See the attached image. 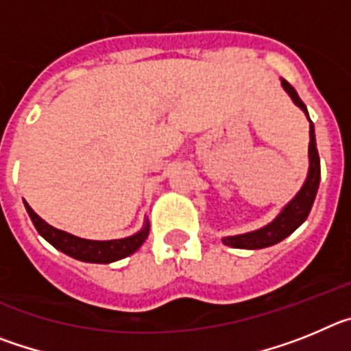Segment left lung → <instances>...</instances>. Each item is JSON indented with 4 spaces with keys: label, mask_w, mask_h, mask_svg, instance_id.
<instances>
[{
    "label": "left lung",
    "mask_w": 351,
    "mask_h": 351,
    "mask_svg": "<svg viewBox=\"0 0 351 351\" xmlns=\"http://www.w3.org/2000/svg\"><path fill=\"white\" fill-rule=\"evenodd\" d=\"M281 86L290 95L293 104L302 108L304 114L309 119L308 108H306L304 101L299 98L295 89L291 88L285 79H281ZM318 186H320V156H318V149H316L315 126H313L311 119H309V170L308 178L304 181L299 193L291 198L290 202L283 207V210L269 225L262 226L258 230L247 232V234L223 237V244L230 247H241V250H262V247H269L272 244L281 243L285 237H288L291 232L297 230L306 221L309 210L313 207V202H315Z\"/></svg>",
    "instance_id": "1"
}]
</instances>
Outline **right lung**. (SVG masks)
<instances>
[{"label": "right lung", "mask_w": 351, "mask_h": 351, "mask_svg": "<svg viewBox=\"0 0 351 351\" xmlns=\"http://www.w3.org/2000/svg\"><path fill=\"white\" fill-rule=\"evenodd\" d=\"M26 210L29 214V218L33 221V225H35V228L38 230V234L47 243H51L56 250L63 251L64 255L80 260V262L110 263L116 262V260L125 258V256L135 253L144 244V241L149 235V221H145L141 232L125 239H112V241L80 239L77 235H71L68 232L54 228L49 223H45L29 206H26Z\"/></svg>", "instance_id": "1"}]
</instances>
